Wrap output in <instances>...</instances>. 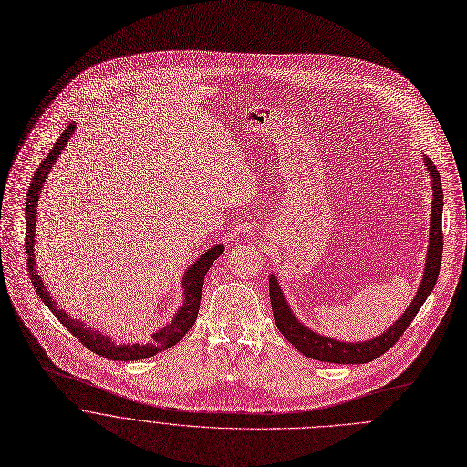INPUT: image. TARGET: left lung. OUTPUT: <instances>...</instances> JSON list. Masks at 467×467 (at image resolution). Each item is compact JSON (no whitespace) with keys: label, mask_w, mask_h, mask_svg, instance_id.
Returning a JSON list of instances; mask_svg holds the SVG:
<instances>
[{"label":"left lung","mask_w":467,"mask_h":467,"mask_svg":"<svg viewBox=\"0 0 467 467\" xmlns=\"http://www.w3.org/2000/svg\"><path fill=\"white\" fill-rule=\"evenodd\" d=\"M423 163L429 171L431 182H432V206H431V230H429V250H427V261L423 270V279L420 284V289L412 300V304L407 307V311L398 318L387 331H383L379 337L364 340V342H342L329 337H324L320 333L311 331L306 327L291 311L289 302L284 296L282 287L277 284V277L272 274L268 277L270 287V304L274 313V322L282 335L306 357L322 360V362H337V364H364L381 357L387 353L405 333V329L410 326L421 306L425 304L427 296L432 293L440 265H441V250H443V234H441V212H443V190L440 172L436 171V165L425 156Z\"/></svg>","instance_id":"obj_1"}]
</instances>
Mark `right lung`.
Instances as JSON below:
<instances>
[{"mask_svg":"<svg viewBox=\"0 0 467 467\" xmlns=\"http://www.w3.org/2000/svg\"><path fill=\"white\" fill-rule=\"evenodd\" d=\"M77 129V123H69L66 127V130L60 134V138L57 140L55 147L47 152V156L42 160L40 167L36 169L31 185H29V193H27V202H26V252L29 255L27 259V270L31 275V284L36 289V295L42 298V302L49 307V311L58 318V322L77 338L80 340L82 346H86L89 351L103 355L110 360H140V358H147L152 357L171 346H174L176 342L182 340V337L188 333L199 315V307H201V296H202V287H204V275L210 270V266L213 265V261L224 252L223 244H217L213 248H210L208 252H204L190 268H185L183 277H182V291H183V304L180 306V309L174 313L171 324H167L165 327L158 329L156 333L150 335V342L147 344H116L112 342L110 337L101 335L99 331H93L91 326L86 327L84 322L71 318L64 309H60L57 306V302L51 298V293L46 289L40 274L36 272V261H35V232H36V208H38V195L42 185L49 174V171L53 169L57 158L60 156L62 149L67 145L69 138L73 136Z\"/></svg>","mask_w":467,"mask_h":467,"instance_id":"add662e5","label":"right lung"}]
</instances>
